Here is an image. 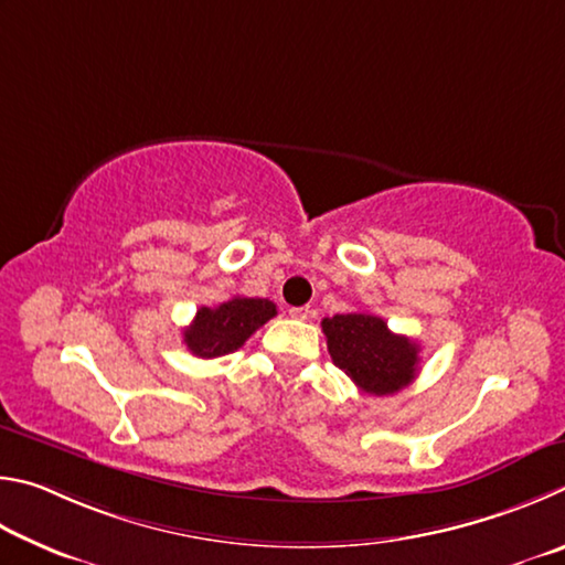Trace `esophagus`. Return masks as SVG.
I'll list each match as a JSON object with an SVG mask.
<instances>
[{
    "mask_svg": "<svg viewBox=\"0 0 565 565\" xmlns=\"http://www.w3.org/2000/svg\"><path fill=\"white\" fill-rule=\"evenodd\" d=\"M288 315H290L292 320H308L310 315H312V310L308 308V305H305V308H290V310H288Z\"/></svg>",
    "mask_w": 565,
    "mask_h": 565,
    "instance_id": "esophagus-1",
    "label": "esophagus"
}]
</instances>
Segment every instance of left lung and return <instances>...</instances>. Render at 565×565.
Wrapping results in <instances>:
<instances>
[{
	"label": "left lung",
	"instance_id": "1",
	"mask_svg": "<svg viewBox=\"0 0 565 565\" xmlns=\"http://www.w3.org/2000/svg\"><path fill=\"white\" fill-rule=\"evenodd\" d=\"M332 362L362 392L384 397L412 384L419 370V344L394 334L370 312H348L322 320Z\"/></svg>",
	"mask_w": 565,
	"mask_h": 565
}]
</instances>
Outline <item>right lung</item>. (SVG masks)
Instances as JSON below:
<instances>
[{"label": "right lung", "instance_id": "add662e5", "mask_svg": "<svg viewBox=\"0 0 565 565\" xmlns=\"http://www.w3.org/2000/svg\"><path fill=\"white\" fill-rule=\"evenodd\" d=\"M275 315V302L235 295L217 308L198 310L191 328L183 330V342L195 358H221L243 348L245 340Z\"/></svg>", "mask_w": 565, "mask_h": 565}]
</instances>
